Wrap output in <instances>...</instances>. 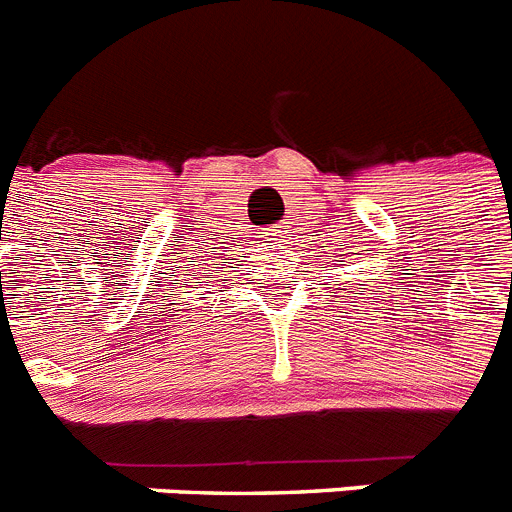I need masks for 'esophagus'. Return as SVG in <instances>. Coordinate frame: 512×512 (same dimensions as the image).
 Segmentation results:
<instances>
[{"mask_svg": "<svg viewBox=\"0 0 512 512\" xmlns=\"http://www.w3.org/2000/svg\"><path fill=\"white\" fill-rule=\"evenodd\" d=\"M283 226H273V229H270V234H283Z\"/></svg>", "mask_w": 512, "mask_h": 512, "instance_id": "1", "label": "esophagus"}]
</instances>
